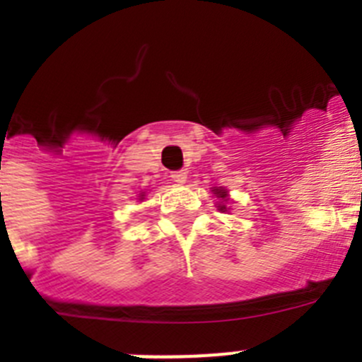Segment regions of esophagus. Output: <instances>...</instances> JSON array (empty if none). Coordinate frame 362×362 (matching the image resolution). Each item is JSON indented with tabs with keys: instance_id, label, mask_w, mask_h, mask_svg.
<instances>
[{
	"instance_id": "obj_1",
	"label": "esophagus",
	"mask_w": 362,
	"mask_h": 362,
	"mask_svg": "<svg viewBox=\"0 0 362 362\" xmlns=\"http://www.w3.org/2000/svg\"><path fill=\"white\" fill-rule=\"evenodd\" d=\"M187 175H188L187 170H175L172 172L170 177L172 181H175V183H185V181H187Z\"/></svg>"
}]
</instances>
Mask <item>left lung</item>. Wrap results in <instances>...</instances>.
<instances>
[{
    "label": "left lung",
    "mask_w": 362,
    "mask_h": 362,
    "mask_svg": "<svg viewBox=\"0 0 362 362\" xmlns=\"http://www.w3.org/2000/svg\"><path fill=\"white\" fill-rule=\"evenodd\" d=\"M214 194H217V197H221V199H225L226 197V192L221 190V188H216V190H214ZM225 209H226L225 204H219V210H225Z\"/></svg>",
    "instance_id": "left-lung-1"
}]
</instances>
